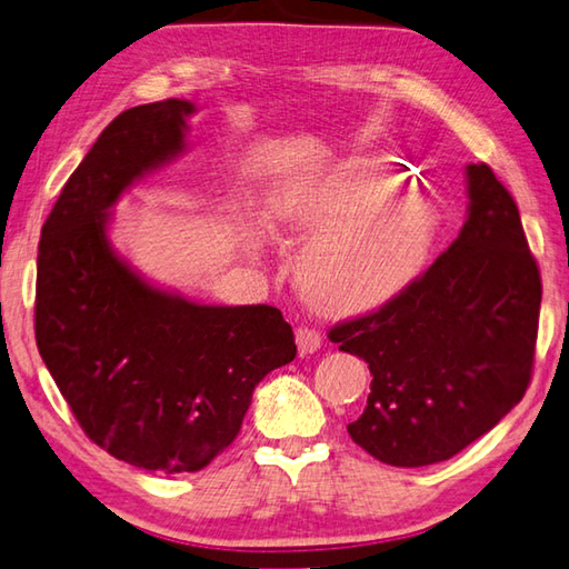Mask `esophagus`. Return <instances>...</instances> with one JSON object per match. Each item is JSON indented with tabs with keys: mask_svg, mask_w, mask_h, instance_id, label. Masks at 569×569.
Listing matches in <instances>:
<instances>
[{
	"mask_svg": "<svg viewBox=\"0 0 569 569\" xmlns=\"http://www.w3.org/2000/svg\"><path fill=\"white\" fill-rule=\"evenodd\" d=\"M295 339H297V349L302 357L305 353H315L321 347V335L312 327H299Z\"/></svg>",
	"mask_w": 569,
	"mask_h": 569,
	"instance_id": "34e87169",
	"label": "esophagus"
}]
</instances>
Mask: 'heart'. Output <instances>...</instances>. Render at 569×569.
Instances as JSON below:
<instances>
[{
    "label": "heart",
    "instance_id": "b5f03b06",
    "mask_svg": "<svg viewBox=\"0 0 569 569\" xmlns=\"http://www.w3.org/2000/svg\"><path fill=\"white\" fill-rule=\"evenodd\" d=\"M369 190L337 186L305 210L272 208V230H312L297 260V284L321 312H363L409 287L433 248L438 218L416 198L359 202L391 183L393 170L369 163Z\"/></svg>",
    "mask_w": 569,
    "mask_h": 569
}]
</instances>
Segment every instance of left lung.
Here are the masks:
<instances>
[{
  "mask_svg": "<svg viewBox=\"0 0 569 569\" xmlns=\"http://www.w3.org/2000/svg\"><path fill=\"white\" fill-rule=\"evenodd\" d=\"M468 218L428 270L377 312L329 339L369 363L367 409L347 426L381 463L448 460L488 433L528 391L540 270L520 212L486 163H470Z\"/></svg>",
  "mask_w": 569,
  "mask_h": 569,
  "instance_id": "8db88e82",
  "label": "left lung"
}]
</instances>
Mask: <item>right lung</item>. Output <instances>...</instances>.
I'll return each mask as SVG.
<instances>
[{
  "label": "right lung",
  "mask_w": 569,
  "mask_h": 569,
  "mask_svg": "<svg viewBox=\"0 0 569 569\" xmlns=\"http://www.w3.org/2000/svg\"><path fill=\"white\" fill-rule=\"evenodd\" d=\"M196 106H136L103 128L41 228L37 347L83 433L113 458L196 473L234 436L267 373L297 357L270 305H198L151 284L109 240L111 208L186 151Z\"/></svg>",
  "instance_id": "1"
}]
</instances>
